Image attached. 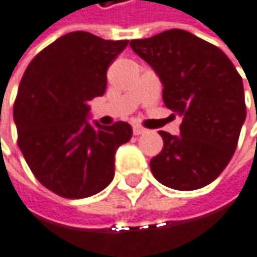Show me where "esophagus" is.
I'll list each match as a JSON object with an SVG mask.
<instances>
[{
	"label": "esophagus",
	"instance_id": "esophagus-1",
	"mask_svg": "<svg viewBox=\"0 0 257 257\" xmlns=\"http://www.w3.org/2000/svg\"><path fill=\"white\" fill-rule=\"evenodd\" d=\"M133 131H134V136H142V134L148 133L146 127H143V126H140V124H134Z\"/></svg>",
	"mask_w": 257,
	"mask_h": 257
}]
</instances>
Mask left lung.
Wrapping results in <instances>:
<instances>
[{"instance_id":"left-lung-1","label":"left lung","mask_w":257,"mask_h":257,"mask_svg":"<svg viewBox=\"0 0 257 257\" xmlns=\"http://www.w3.org/2000/svg\"><path fill=\"white\" fill-rule=\"evenodd\" d=\"M130 45L158 74L166 108L183 118L178 137L160 131L164 146L151 160L154 177L177 190L210 184L231 160L245 121L242 77L221 48L186 30Z\"/></svg>"}]
</instances>
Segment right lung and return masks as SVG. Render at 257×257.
<instances>
[{"mask_svg":"<svg viewBox=\"0 0 257 257\" xmlns=\"http://www.w3.org/2000/svg\"><path fill=\"white\" fill-rule=\"evenodd\" d=\"M130 41L71 32L29 64L13 106L20 146L36 180L48 190L80 199L114 178V155L131 140L126 121L91 124L88 102L103 96L109 64Z\"/></svg>","mask_w":257,"mask_h":257,"instance_id":"obj_1","label":"right lung"}]
</instances>
